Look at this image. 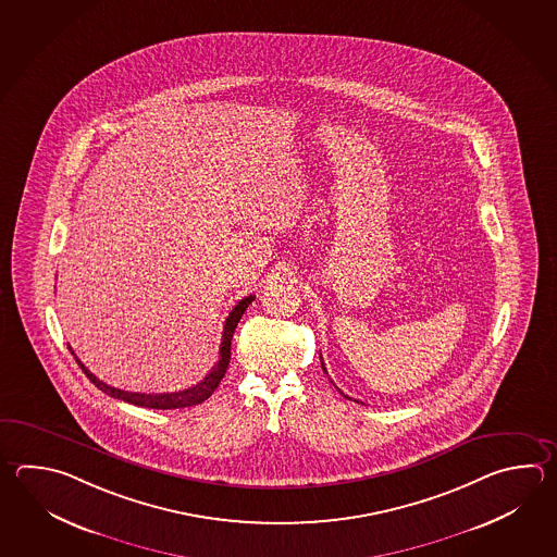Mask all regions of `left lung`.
<instances>
[{"mask_svg":"<svg viewBox=\"0 0 557 557\" xmlns=\"http://www.w3.org/2000/svg\"><path fill=\"white\" fill-rule=\"evenodd\" d=\"M321 367H323V363H321ZM323 371H325V367H323ZM341 395H343V393H341ZM343 397L349 398V397H347V395H343ZM357 403H359V400H357Z\"/></svg>","mask_w":557,"mask_h":557,"instance_id":"8db88e82","label":"left lung"}]
</instances>
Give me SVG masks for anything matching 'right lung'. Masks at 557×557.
I'll return each mask as SVG.
<instances>
[{"instance_id":"add662e5","label":"right lung","mask_w":557,"mask_h":557,"mask_svg":"<svg viewBox=\"0 0 557 557\" xmlns=\"http://www.w3.org/2000/svg\"><path fill=\"white\" fill-rule=\"evenodd\" d=\"M253 296L244 297L242 301H238V306L234 307L227 315L226 323H224V333H222V343H220V359L218 363L212 367V371L198 383V385L190 386V388H184L178 393H159V395H147V393H131V391H121V388H114V386L104 385L102 381H99L97 376L92 375L91 371L81 363L75 355V361L79 363L83 373L87 375V379L91 381L92 385L97 386L102 393H107L109 397L121 398L125 403L131 405H137V407H145V409H184V407H193L198 403H205L206 398L210 397L214 391H216L220 381L226 375L227 364H230V347H232V337H234V331L236 325L239 323V319L244 315V311L248 309ZM71 349V347H69Z\"/></svg>"}]
</instances>
